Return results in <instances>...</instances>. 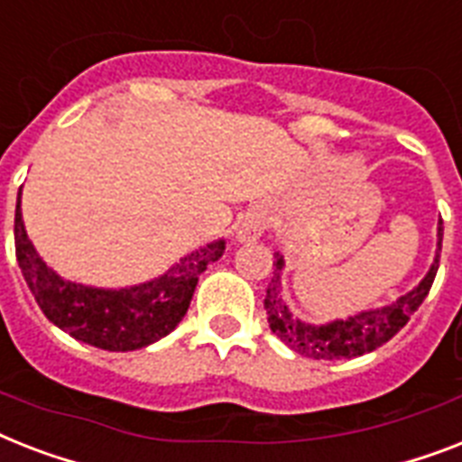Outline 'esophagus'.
<instances>
[{
	"instance_id": "esophagus-1",
	"label": "esophagus",
	"mask_w": 462,
	"mask_h": 462,
	"mask_svg": "<svg viewBox=\"0 0 462 462\" xmlns=\"http://www.w3.org/2000/svg\"><path fill=\"white\" fill-rule=\"evenodd\" d=\"M263 232V216L258 211H246L239 216L235 225V239L237 242H256Z\"/></svg>"
}]
</instances>
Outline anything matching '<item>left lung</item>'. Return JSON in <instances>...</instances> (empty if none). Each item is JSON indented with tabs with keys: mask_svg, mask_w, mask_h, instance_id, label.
<instances>
[{
	"mask_svg": "<svg viewBox=\"0 0 462 462\" xmlns=\"http://www.w3.org/2000/svg\"><path fill=\"white\" fill-rule=\"evenodd\" d=\"M441 225L444 223L439 218L437 254H434L432 268L420 280L415 290L399 296L389 306H382V309L374 310H361L356 316H348L346 320H332L328 325L303 322L287 309V303L282 301V291H280L284 258L277 251L275 263H273L275 270H273V280H270L268 294H265L263 301L273 335L284 341L291 351L316 358V361L356 358V356L370 354L374 348H380L382 344H387L411 320V316L420 309V303L425 301V296L432 290V282L439 270V256H441V239H444V227Z\"/></svg>",
	"mask_w": 462,
	"mask_h": 462,
	"instance_id": "8db88e82",
	"label": "left lung"
}]
</instances>
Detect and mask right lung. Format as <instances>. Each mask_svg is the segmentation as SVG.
<instances>
[{
	"instance_id": "add662e5",
	"label": "right lung",
	"mask_w": 462,
	"mask_h": 462,
	"mask_svg": "<svg viewBox=\"0 0 462 462\" xmlns=\"http://www.w3.org/2000/svg\"><path fill=\"white\" fill-rule=\"evenodd\" d=\"M14 237L21 273L44 316L73 339L104 351H134L171 335L189 309L199 275L225 251V242L218 239L180 258V263L152 282L99 290L63 280L40 258L25 232L21 192Z\"/></svg>"
}]
</instances>
